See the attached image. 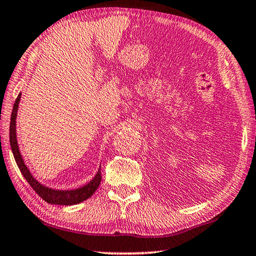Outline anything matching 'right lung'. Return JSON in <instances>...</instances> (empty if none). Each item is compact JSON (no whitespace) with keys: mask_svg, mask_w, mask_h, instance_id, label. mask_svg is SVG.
I'll return each instance as SVG.
<instances>
[{"mask_svg":"<svg viewBox=\"0 0 256 256\" xmlns=\"http://www.w3.org/2000/svg\"><path fill=\"white\" fill-rule=\"evenodd\" d=\"M20 95L19 94L16 101H14L12 112H11V120H10V146L12 150L14 158L16 160V163L20 170V172L24 178L28 180V184L30 185L38 196L42 198L44 201H47L48 204H62V206H71V204H77L80 202L85 201L93 196V193L98 190V185L101 182V170L98 171L96 176L94 177L93 180L88 184L82 186V188L72 190H57L46 188V186L41 185L40 182H38L36 179L33 178L32 174L28 169V166H25L24 160H22L20 152H19L17 139H16V117H17V110L18 104L20 101Z\"/></svg>","mask_w":256,"mask_h":256,"instance_id":"obj_1","label":"right lung"}]
</instances>
